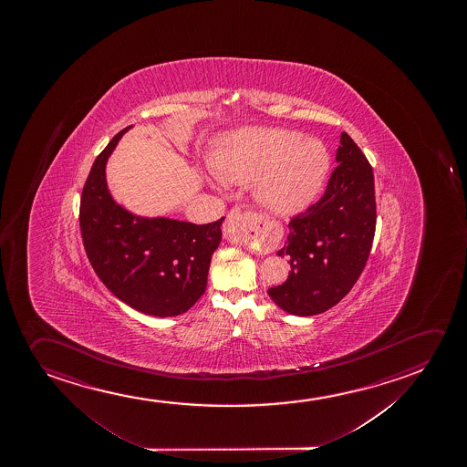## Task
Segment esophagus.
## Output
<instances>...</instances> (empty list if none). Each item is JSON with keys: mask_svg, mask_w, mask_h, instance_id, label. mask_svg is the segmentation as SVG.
<instances>
[{"mask_svg": "<svg viewBox=\"0 0 467 467\" xmlns=\"http://www.w3.org/2000/svg\"><path fill=\"white\" fill-rule=\"evenodd\" d=\"M261 223H254L249 214L240 212L238 208H234L225 219L224 236L232 243H243L248 238L251 231H261L259 227Z\"/></svg>", "mask_w": 467, "mask_h": 467, "instance_id": "1", "label": "esophagus"}]
</instances>
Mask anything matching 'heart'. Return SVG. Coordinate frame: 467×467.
Instances as JSON below:
<instances>
[{
	"instance_id": "1",
	"label": "heart",
	"mask_w": 467,
	"mask_h": 467,
	"mask_svg": "<svg viewBox=\"0 0 467 467\" xmlns=\"http://www.w3.org/2000/svg\"><path fill=\"white\" fill-rule=\"evenodd\" d=\"M330 167L329 150L300 131L253 127L219 146L208 181L254 182L255 199L270 212L291 216L317 199Z\"/></svg>"
}]
</instances>
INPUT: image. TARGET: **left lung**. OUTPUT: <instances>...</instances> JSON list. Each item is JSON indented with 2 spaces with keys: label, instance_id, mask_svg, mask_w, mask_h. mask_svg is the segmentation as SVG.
<instances>
[{
  "label": "left lung",
  "instance_id": "8db88e82",
  "mask_svg": "<svg viewBox=\"0 0 467 467\" xmlns=\"http://www.w3.org/2000/svg\"><path fill=\"white\" fill-rule=\"evenodd\" d=\"M336 170L317 203L289 223L278 255H289L287 280L268 289L281 310L313 317L351 291L372 248L377 205L373 171L358 144L343 131Z\"/></svg>",
  "mask_w": 467,
  "mask_h": 467
}]
</instances>
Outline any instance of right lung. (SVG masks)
<instances>
[{
  "mask_svg": "<svg viewBox=\"0 0 467 467\" xmlns=\"http://www.w3.org/2000/svg\"><path fill=\"white\" fill-rule=\"evenodd\" d=\"M127 127L95 159L82 191L79 224L95 274L119 300L156 317L186 313L205 293L224 218L197 225L144 218L112 199L106 163Z\"/></svg>",
  "mask_w": 467,
  "mask_h": 467,
  "instance_id": "right-lung-1",
  "label": "right lung"
}]
</instances>
